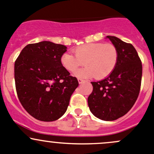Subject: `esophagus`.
Segmentation results:
<instances>
[{"instance_id": "esophagus-1", "label": "esophagus", "mask_w": 154, "mask_h": 154, "mask_svg": "<svg viewBox=\"0 0 154 154\" xmlns=\"http://www.w3.org/2000/svg\"><path fill=\"white\" fill-rule=\"evenodd\" d=\"M77 80H78V82H79V83H80H80H83V81H84V80H83V79H81V78H78Z\"/></svg>"}]
</instances>
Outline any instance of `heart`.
<instances>
[{"instance_id":"b5f03b06","label":"heart","mask_w":154,"mask_h":154,"mask_svg":"<svg viewBox=\"0 0 154 154\" xmlns=\"http://www.w3.org/2000/svg\"><path fill=\"white\" fill-rule=\"evenodd\" d=\"M74 55L65 53L60 58L62 66L74 73L83 65V69L76 72L79 77H92L97 80L106 78L113 71L119 60L117 48L110 43L97 42L82 45L73 49Z\"/></svg>"}]
</instances>
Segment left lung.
<instances>
[{"mask_svg": "<svg viewBox=\"0 0 154 154\" xmlns=\"http://www.w3.org/2000/svg\"><path fill=\"white\" fill-rule=\"evenodd\" d=\"M119 51V60L112 72L104 80L91 82L92 92L88 104L93 115L103 121H114L127 114L140 91L142 61L135 48L116 36L108 35Z\"/></svg>", "mask_w": 154, "mask_h": 154, "instance_id": "obj_1", "label": "left lung"}]
</instances>
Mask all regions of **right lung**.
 Segmentation results:
<instances>
[{
	"instance_id": "right-lung-1",
	"label": "right lung",
	"mask_w": 154,
	"mask_h": 154,
	"mask_svg": "<svg viewBox=\"0 0 154 154\" xmlns=\"http://www.w3.org/2000/svg\"><path fill=\"white\" fill-rule=\"evenodd\" d=\"M65 45L51 42L29 44L15 62L17 95L24 109L35 119L56 121L64 115L78 80L62 66Z\"/></svg>"
}]
</instances>
